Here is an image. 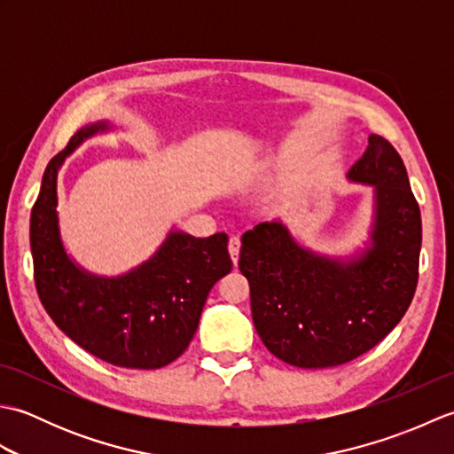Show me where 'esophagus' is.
Here are the masks:
<instances>
[{"label":"esophagus","instance_id":"1","mask_svg":"<svg viewBox=\"0 0 454 454\" xmlns=\"http://www.w3.org/2000/svg\"><path fill=\"white\" fill-rule=\"evenodd\" d=\"M239 238L238 236H230L228 239V252H230V257H232V262L238 263V257H239Z\"/></svg>","mask_w":454,"mask_h":454}]
</instances>
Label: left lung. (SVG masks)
I'll return each instance as SVG.
<instances>
[{"mask_svg":"<svg viewBox=\"0 0 454 454\" xmlns=\"http://www.w3.org/2000/svg\"><path fill=\"white\" fill-rule=\"evenodd\" d=\"M376 192L372 247L353 263L296 246L281 222L242 236L239 271L252 294L255 330L278 359L325 369L380 343L406 314L419 277L421 212L392 144L371 134L347 173Z\"/></svg>","mask_w":454,"mask_h":454,"instance_id":"obj_1","label":"left lung"}]
</instances>
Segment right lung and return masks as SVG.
Listing matches in <instances>:
<instances>
[{"label":"right lung","mask_w":454,"mask_h":454,"mask_svg":"<svg viewBox=\"0 0 454 454\" xmlns=\"http://www.w3.org/2000/svg\"><path fill=\"white\" fill-rule=\"evenodd\" d=\"M105 129L98 122L75 132L44 169L31 210L36 293L52 322L82 349L124 369H160L187 349L212 285L232 269L228 236L171 232L150 262L117 278L75 267L58 232L56 176L67 153Z\"/></svg>","instance_id":"1"}]
</instances>
